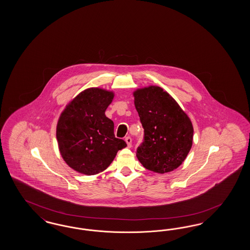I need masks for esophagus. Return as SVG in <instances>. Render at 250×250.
<instances>
[{"label": "esophagus", "instance_id": "esophagus-1", "mask_svg": "<svg viewBox=\"0 0 250 250\" xmlns=\"http://www.w3.org/2000/svg\"><path fill=\"white\" fill-rule=\"evenodd\" d=\"M125 142H126V144H127V146H128V147H131V146H132V138H131L130 136L125 137Z\"/></svg>", "mask_w": 250, "mask_h": 250}]
</instances>
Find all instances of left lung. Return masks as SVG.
Listing matches in <instances>:
<instances>
[{
	"mask_svg": "<svg viewBox=\"0 0 250 250\" xmlns=\"http://www.w3.org/2000/svg\"><path fill=\"white\" fill-rule=\"evenodd\" d=\"M133 96L145 132L137 159L153 172L173 171L182 165L192 146L193 126L188 114L168 92L156 85L138 88Z\"/></svg>",
	"mask_w": 250,
	"mask_h": 250,
	"instance_id": "obj_1",
	"label": "left lung"
}]
</instances>
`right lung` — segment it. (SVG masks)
<instances>
[{
    "instance_id": "right-lung-1",
    "label": "right lung",
    "mask_w": 250,
    "mask_h": 250,
    "mask_svg": "<svg viewBox=\"0 0 250 250\" xmlns=\"http://www.w3.org/2000/svg\"><path fill=\"white\" fill-rule=\"evenodd\" d=\"M113 91L91 87L81 91L62 111L56 136L63 160L82 174H98L113 162L126 143L114 136V122L106 117Z\"/></svg>"
}]
</instances>
